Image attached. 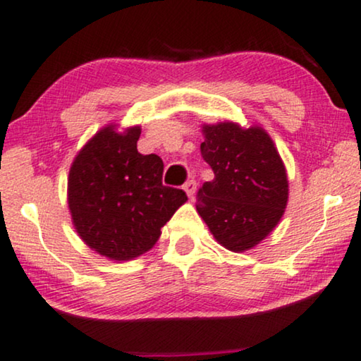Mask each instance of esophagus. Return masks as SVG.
<instances>
[{
	"instance_id": "34e87169",
	"label": "esophagus",
	"mask_w": 361,
	"mask_h": 361,
	"mask_svg": "<svg viewBox=\"0 0 361 361\" xmlns=\"http://www.w3.org/2000/svg\"><path fill=\"white\" fill-rule=\"evenodd\" d=\"M183 190L186 191V195H188V196L192 197V196H195V192H196V181H195V180L186 181V183H185V186H183Z\"/></svg>"
}]
</instances>
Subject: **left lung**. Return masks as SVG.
Wrapping results in <instances>:
<instances>
[{"label": "left lung", "instance_id": "obj_1", "mask_svg": "<svg viewBox=\"0 0 361 361\" xmlns=\"http://www.w3.org/2000/svg\"><path fill=\"white\" fill-rule=\"evenodd\" d=\"M201 155L214 171L197 191V214L231 252L260 243L280 222L288 202L283 160L265 129L235 123L202 126Z\"/></svg>", "mask_w": 361, "mask_h": 361}]
</instances>
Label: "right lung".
<instances>
[{"mask_svg":"<svg viewBox=\"0 0 361 361\" xmlns=\"http://www.w3.org/2000/svg\"><path fill=\"white\" fill-rule=\"evenodd\" d=\"M140 128L106 126L75 157L68 207L78 235L99 255L128 262L149 252L160 229L188 201L161 183L164 161L137 150Z\"/></svg>","mask_w":361,"mask_h":361,"instance_id":"obj_1","label":"right lung"}]
</instances>
